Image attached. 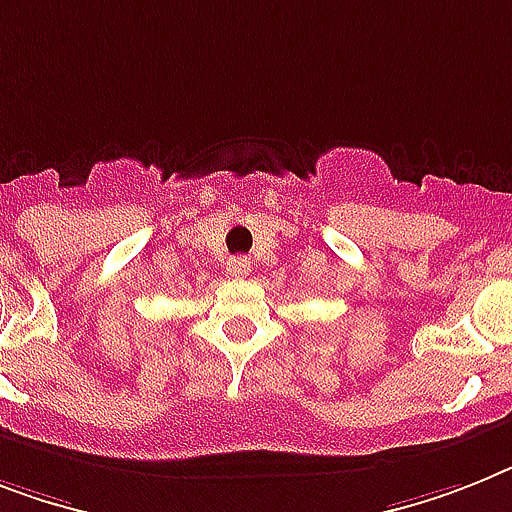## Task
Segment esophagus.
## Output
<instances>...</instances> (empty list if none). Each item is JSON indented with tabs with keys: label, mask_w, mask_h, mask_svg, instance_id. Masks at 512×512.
Listing matches in <instances>:
<instances>
[{
	"label": "esophagus",
	"mask_w": 512,
	"mask_h": 512,
	"mask_svg": "<svg viewBox=\"0 0 512 512\" xmlns=\"http://www.w3.org/2000/svg\"><path fill=\"white\" fill-rule=\"evenodd\" d=\"M248 269H251V264H248L246 259H235L232 261V277H243V274H248Z\"/></svg>",
	"instance_id": "34e87169"
}]
</instances>
